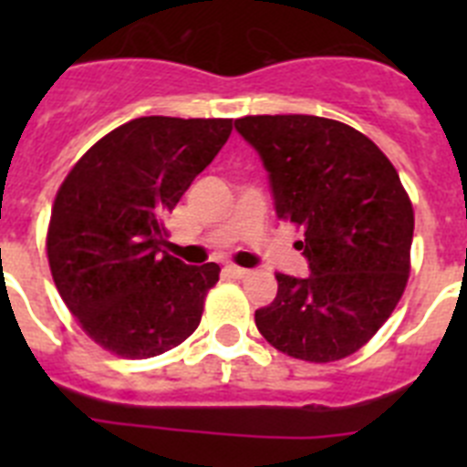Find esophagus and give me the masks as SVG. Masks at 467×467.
I'll list each match as a JSON object with an SVG mask.
<instances>
[{
  "mask_svg": "<svg viewBox=\"0 0 467 467\" xmlns=\"http://www.w3.org/2000/svg\"><path fill=\"white\" fill-rule=\"evenodd\" d=\"M224 271H226V275H229V278H236V280L247 278V275H250V271L241 269V266H236V264H229V266H224Z\"/></svg>",
  "mask_w": 467,
  "mask_h": 467,
  "instance_id": "1",
  "label": "esophagus"
}]
</instances>
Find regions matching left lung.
<instances>
[{
	"label": "left lung",
	"mask_w": 467,
	"mask_h": 467,
	"mask_svg": "<svg viewBox=\"0 0 467 467\" xmlns=\"http://www.w3.org/2000/svg\"><path fill=\"white\" fill-rule=\"evenodd\" d=\"M269 172L275 214L304 231L306 278L275 274L278 295L254 311L274 348L334 362L372 339L410 278L414 210L398 171L369 138L311 114L236 119Z\"/></svg>",
	"instance_id": "8db88e82"
}]
</instances>
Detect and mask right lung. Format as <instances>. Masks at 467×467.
Wrapping results in <instances>:
<instances>
[{"mask_svg":"<svg viewBox=\"0 0 467 467\" xmlns=\"http://www.w3.org/2000/svg\"><path fill=\"white\" fill-rule=\"evenodd\" d=\"M231 128V119H133L98 140L57 189L47 236L53 280L109 353L161 356L201 323L220 266H187L163 253V220Z\"/></svg>","mask_w":467,"mask_h":467,"instance_id":"right-lung-1","label":"right lung"}]
</instances>
